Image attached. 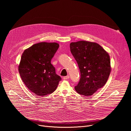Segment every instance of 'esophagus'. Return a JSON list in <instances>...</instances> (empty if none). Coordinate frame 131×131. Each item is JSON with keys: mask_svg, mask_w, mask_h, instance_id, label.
<instances>
[{"mask_svg": "<svg viewBox=\"0 0 131 131\" xmlns=\"http://www.w3.org/2000/svg\"><path fill=\"white\" fill-rule=\"evenodd\" d=\"M69 78V76H66L63 77V79L64 80H67V79H68Z\"/></svg>", "mask_w": 131, "mask_h": 131, "instance_id": "obj_1", "label": "esophagus"}]
</instances>
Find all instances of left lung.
<instances>
[{
    "instance_id": "1",
    "label": "left lung",
    "mask_w": 131,
    "mask_h": 131,
    "mask_svg": "<svg viewBox=\"0 0 131 131\" xmlns=\"http://www.w3.org/2000/svg\"><path fill=\"white\" fill-rule=\"evenodd\" d=\"M70 49L80 71V79L74 87L75 90L81 95L90 96L107 81L111 71L109 55L95 42H71Z\"/></svg>"
}]
</instances>
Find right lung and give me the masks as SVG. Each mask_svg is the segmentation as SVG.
<instances>
[{
    "label": "right lung",
    "instance_id": "add662e5",
    "mask_svg": "<svg viewBox=\"0 0 131 131\" xmlns=\"http://www.w3.org/2000/svg\"><path fill=\"white\" fill-rule=\"evenodd\" d=\"M59 48L55 42H40L25 50L22 55L18 66L21 78L37 96L51 94L62 80L51 63Z\"/></svg>",
    "mask_w": 131,
    "mask_h": 131
}]
</instances>
